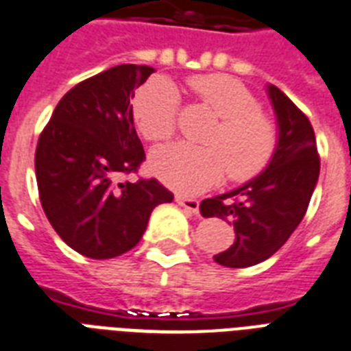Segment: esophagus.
I'll return each instance as SVG.
<instances>
[{
	"instance_id": "esophagus-1",
	"label": "esophagus",
	"mask_w": 351,
	"mask_h": 351,
	"mask_svg": "<svg viewBox=\"0 0 351 351\" xmlns=\"http://www.w3.org/2000/svg\"><path fill=\"white\" fill-rule=\"evenodd\" d=\"M176 203L183 206L184 210L192 214H199V201L192 199V197H184V195H176Z\"/></svg>"
}]
</instances>
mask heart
Segmentation results:
<instances>
[{"label": "heart", "mask_w": 351, "mask_h": 351, "mask_svg": "<svg viewBox=\"0 0 351 351\" xmlns=\"http://www.w3.org/2000/svg\"><path fill=\"white\" fill-rule=\"evenodd\" d=\"M201 104L219 117L203 143H176L156 148L150 168L162 183L181 194L206 190L223 178L249 181L271 162L278 143L274 122L260 111V102L238 78L210 73L190 80ZM135 126L143 137L161 143L178 128L179 91L170 80L156 77L137 89L132 102Z\"/></svg>", "instance_id": "b5f03b06"}]
</instances>
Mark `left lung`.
<instances>
[{"instance_id":"left-lung-1","label":"left lung","mask_w":351,"mask_h":351,"mask_svg":"<svg viewBox=\"0 0 351 351\" xmlns=\"http://www.w3.org/2000/svg\"><path fill=\"white\" fill-rule=\"evenodd\" d=\"M276 113L278 143L267 168L227 194L203 199V218L234 227L232 245L214 260L225 267H251L284 245L302 221L319 181L320 159L308 117L276 86H267Z\"/></svg>"}]
</instances>
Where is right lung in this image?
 I'll return each instance as SVG.
<instances>
[{
  "instance_id": "add662e5",
  "label": "right lung",
  "mask_w": 351,
  "mask_h": 351,
  "mask_svg": "<svg viewBox=\"0 0 351 351\" xmlns=\"http://www.w3.org/2000/svg\"><path fill=\"white\" fill-rule=\"evenodd\" d=\"M152 73L148 65L122 64L77 84L38 138L34 168L43 213L84 256L108 260L133 249L152 210L173 199L157 179L121 181L146 159L130 100Z\"/></svg>"
}]
</instances>
